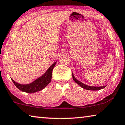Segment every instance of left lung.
<instances>
[{
	"mask_svg": "<svg viewBox=\"0 0 125 125\" xmlns=\"http://www.w3.org/2000/svg\"><path fill=\"white\" fill-rule=\"evenodd\" d=\"M72 77H73V80L75 81V82L76 83H77L79 86H80L81 87L83 88H84L86 90H93V91H95V90H99L100 89H102V88H104L106 87L105 86H89L88 85H86L84 83H83L82 82H81V81H79L75 78V77L73 73H72Z\"/></svg>",
	"mask_w": 125,
	"mask_h": 125,
	"instance_id": "1",
	"label": "left lung"
}]
</instances>
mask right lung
I'll list each match as a JSON object with an SVG mask.
<instances>
[{"instance_id":"obj_1","label":"right lung","mask_w":125,"mask_h":125,"mask_svg":"<svg viewBox=\"0 0 125 125\" xmlns=\"http://www.w3.org/2000/svg\"><path fill=\"white\" fill-rule=\"evenodd\" d=\"M57 61L53 63L52 65H51L46 72L42 75L41 77L38 78L33 82L29 84H20L19 83L14 81L12 78H10L13 83L16 87L19 88L20 90L25 93L32 94L39 91L41 90L44 89L47 85L50 83L52 78V73L54 67H55Z\"/></svg>"}]
</instances>
